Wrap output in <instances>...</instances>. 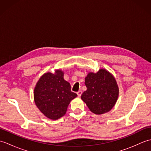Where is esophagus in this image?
<instances>
[{
    "instance_id": "esophagus-1",
    "label": "esophagus",
    "mask_w": 151,
    "mask_h": 151,
    "mask_svg": "<svg viewBox=\"0 0 151 151\" xmlns=\"http://www.w3.org/2000/svg\"><path fill=\"white\" fill-rule=\"evenodd\" d=\"M82 91H78V92H77V95H78V97H81V95H82Z\"/></svg>"
}]
</instances>
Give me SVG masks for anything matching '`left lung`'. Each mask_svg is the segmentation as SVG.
I'll return each mask as SVG.
<instances>
[{
	"instance_id": "obj_1",
	"label": "left lung",
	"mask_w": 151,
	"mask_h": 151,
	"mask_svg": "<svg viewBox=\"0 0 151 151\" xmlns=\"http://www.w3.org/2000/svg\"><path fill=\"white\" fill-rule=\"evenodd\" d=\"M87 89L81 99L95 114H103L111 110L117 102L119 88L114 76L104 69L97 73H89L85 78Z\"/></svg>"
}]
</instances>
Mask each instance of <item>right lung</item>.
Wrapping results in <instances>:
<instances>
[{
	"label": "right lung",
	"instance_id": "1",
	"mask_svg": "<svg viewBox=\"0 0 151 151\" xmlns=\"http://www.w3.org/2000/svg\"><path fill=\"white\" fill-rule=\"evenodd\" d=\"M70 91V85L63 78V72L45 73L34 88V98L41 113L50 119L56 120L65 114L70 101L76 97Z\"/></svg>",
	"mask_w": 151,
	"mask_h": 151
}]
</instances>
